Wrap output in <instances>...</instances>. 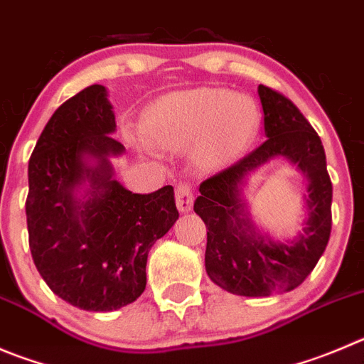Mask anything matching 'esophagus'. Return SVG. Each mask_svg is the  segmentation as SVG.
Returning <instances> with one entry per match:
<instances>
[{
	"mask_svg": "<svg viewBox=\"0 0 364 364\" xmlns=\"http://www.w3.org/2000/svg\"><path fill=\"white\" fill-rule=\"evenodd\" d=\"M192 203H193V193L192 188H190L186 183H179L176 186V206H178L179 212L186 213L192 210Z\"/></svg>",
	"mask_w": 364,
	"mask_h": 364,
	"instance_id": "esophagus-1",
	"label": "esophagus"
}]
</instances>
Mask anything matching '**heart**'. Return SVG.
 <instances>
[{"mask_svg":"<svg viewBox=\"0 0 364 364\" xmlns=\"http://www.w3.org/2000/svg\"><path fill=\"white\" fill-rule=\"evenodd\" d=\"M149 144L179 151L193 144L192 158L203 171H217L239 158L259 129L250 97L220 87H192L163 95L145 113Z\"/></svg>","mask_w":364,"mask_h":364,"instance_id":"obj_1","label":"heart"}]
</instances>
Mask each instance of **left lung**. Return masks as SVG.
<instances>
[{"mask_svg":"<svg viewBox=\"0 0 364 364\" xmlns=\"http://www.w3.org/2000/svg\"><path fill=\"white\" fill-rule=\"evenodd\" d=\"M267 140L199 186L193 212L206 224L205 267L210 280L239 296L287 293L311 274L331 237L332 183L323 145L296 105L260 84ZM273 159H285L306 179L302 230L278 240L254 224L243 198L249 178Z\"/></svg>","mask_w":364,"mask_h":364,"instance_id":"obj_1","label":"left lung"}]
</instances>
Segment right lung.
<instances>
[{
    "mask_svg": "<svg viewBox=\"0 0 364 364\" xmlns=\"http://www.w3.org/2000/svg\"><path fill=\"white\" fill-rule=\"evenodd\" d=\"M100 84L64 102L28 161L26 224L32 259L73 307L109 312L145 291L151 247L174 226V188L132 193L114 179L113 105Z\"/></svg>",
    "mask_w": 364,
    "mask_h": 364,
    "instance_id": "obj_1",
    "label": "right lung"
}]
</instances>
